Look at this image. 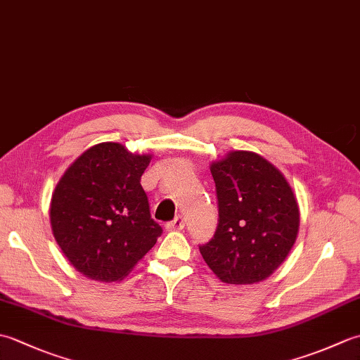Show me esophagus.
<instances>
[{"mask_svg": "<svg viewBox=\"0 0 360 360\" xmlns=\"http://www.w3.org/2000/svg\"><path fill=\"white\" fill-rule=\"evenodd\" d=\"M182 227H184V218H182L181 215H178L173 221H170V223L165 224L167 231H179V229H182Z\"/></svg>", "mask_w": 360, "mask_h": 360, "instance_id": "34e87169", "label": "esophagus"}]
</instances>
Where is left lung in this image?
Segmentation results:
<instances>
[{
    "label": "left lung",
    "mask_w": 360,
    "mask_h": 360,
    "mask_svg": "<svg viewBox=\"0 0 360 360\" xmlns=\"http://www.w3.org/2000/svg\"><path fill=\"white\" fill-rule=\"evenodd\" d=\"M210 172L218 200L215 235L200 252L221 281L258 283L292 249L300 213L292 188L277 168L250 151H232Z\"/></svg>",
    "instance_id": "8db88e82"
}]
</instances>
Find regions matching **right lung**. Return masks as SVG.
Here are the masks:
<instances>
[{
	"mask_svg": "<svg viewBox=\"0 0 360 360\" xmlns=\"http://www.w3.org/2000/svg\"><path fill=\"white\" fill-rule=\"evenodd\" d=\"M150 159L103 142L83 153L57 184L52 232L65 257L86 277H127L162 233L141 186Z\"/></svg>",
	"mask_w": 360,
	"mask_h": 360,
	"instance_id": "add662e5",
	"label": "right lung"
}]
</instances>
